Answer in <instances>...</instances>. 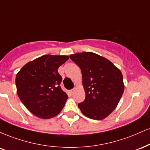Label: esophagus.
Returning <instances> with one entry per match:
<instances>
[{
	"label": "esophagus",
	"instance_id": "34e87169",
	"mask_svg": "<svg viewBox=\"0 0 150 150\" xmlns=\"http://www.w3.org/2000/svg\"><path fill=\"white\" fill-rule=\"evenodd\" d=\"M73 92H74V89H72V90H70V91H68V93H69L70 96H72L73 94Z\"/></svg>",
	"mask_w": 150,
	"mask_h": 150
}]
</instances>
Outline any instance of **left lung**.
<instances>
[{
  "label": "left lung",
  "mask_w": 150,
  "mask_h": 150,
  "mask_svg": "<svg viewBox=\"0 0 150 150\" xmlns=\"http://www.w3.org/2000/svg\"><path fill=\"white\" fill-rule=\"evenodd\" d=\"M80 68L86 98L78 104L82 114L101 120L116 108L124 93L122 72L110 61L93 52L70 55Z\"/></svg>",
  "instance_id": "1"
}]
</instances>
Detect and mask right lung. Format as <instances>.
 I'll list each match as a JSON object with an SVG mask.
<instances>
[{
	"instance_id": "add662e5",
	"label": "right lung",
	"mask_w": 150,
	"mask_h": 150,
	"mask_svg": "<svg viewBox=\"0 0 150 150\" xmlns=\"http://www.w3.org/2000/svg\"><path fill=\"white\" fill-rule=\"evenodd\" d=\"M69 57L47 54L25 64L16 75L19 99L35 116L50 119L59 115L68 99L60 87L58 68Z\"/></svg>"
}]
</instances>
